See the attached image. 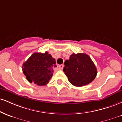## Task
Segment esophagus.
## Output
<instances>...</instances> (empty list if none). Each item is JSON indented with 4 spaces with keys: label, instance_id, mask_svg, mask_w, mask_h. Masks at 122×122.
Here are the masks:
<instances>
[{
    "label": "esophagus",
    "instance_id": "esophagus-1",
    "mask_svg": "<svg viewBox=\"0 0 122 122\" xmlns=\"http://www.w3.org/2000/svg\"><path fill=\"white\" fill-rule=\"evenodd\" d=\"M58 67H59L60 69H62L63 67H64V65H60L59 66H58Z\"/></svg>",
    "mask_w": 122,
    "mask_h": 122
}]
</instances>
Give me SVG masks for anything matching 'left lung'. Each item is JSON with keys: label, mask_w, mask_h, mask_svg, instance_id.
I'll list each match as a JSON object with an SVG mask.
<instances>
[{"label": "left lung", "mask_w": 122, "mask_h": 122, "mask_svg": "<svg viewBox=\"0 0 122 122\" xmlns=\"http://www.w3.org/2000/svg\"><path fill=\"white\" fill-rule=\"evenodd\" d=\"M63 70L73 85L81 87L92 82L97 70L92 59L85 53H73L64 62Z\"/></svg>", "instance_id": "1"}]
</instances>
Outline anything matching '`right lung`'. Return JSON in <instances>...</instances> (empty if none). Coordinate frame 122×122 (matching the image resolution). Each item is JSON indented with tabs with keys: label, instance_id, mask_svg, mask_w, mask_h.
Listing matches in <instances>:
<instances>
[{
	"label": "right lung",
	"instance_id": "add662e5",
	"mask_svg": "<svg viewBox=\"0 0 122 122\" xmlns=\"http://www.w3.org/2000/svg\"><path fill=\"white\" fill-rule=\"evenodd\" d=\"M56 62L51 55L45 52L34 53L23 63V71L30 83L44 86L49 82L53 74Z\"/></svg>",
	"mask_w": 122,
	"mask_h": 122
}]
</instances>
